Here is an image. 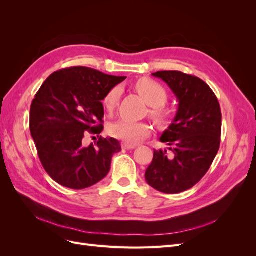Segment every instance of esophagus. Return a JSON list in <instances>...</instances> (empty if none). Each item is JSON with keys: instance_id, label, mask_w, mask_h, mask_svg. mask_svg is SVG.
Returning a JSON list of instances; mask_svg holds the SVG:
<instances>
[{"instance_id": "obj_1", "label": "esophagus", "mask_w": 256, "mask_h": 256, "mask_svg": "<svg viewBox=\"0 0 256 256\" xmlns=\"http://www.w3.org/2000/svg\"><path fill=\"white\" fill-rule=\"evenodd\" d=\"M122 147L124 150H134L136 147V145H132V144H127V143H122Z\"/></svg>"}]
</instances>
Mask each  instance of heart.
<instances>
[{"label":"heart","instance_id":"b5f03b06","mask_svg":"<svg viewBox=\"0 0 256 256\" xmlns=\"http://www.w3.org/2000/svg\"><path fill=\"white\" fill-rule=\"evenodd\" d=\"M134 88L144 102L150 108V118L158 125H164L170 120V113L162 109L168 102V92L157 82L150 79L138 80ZM122 95V88L114 86L106 92L102 99V104L106 111L113 112L118 104L120 97ZM109 132L112 136L118 138L126 143L134 144L142 141L143 138L150 134V127L146 122H136L127 120H120L110 126Z\"/></svg>","mask_w":256,"mask_h":256}]
</instances>
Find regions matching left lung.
Returning <instances> with one entry per match:
<instances>
[{
	"label": "left lung",
	"instance_id": "left-lung-1",
	"mask_svg": "<svg viewBox=\"0 0 256 256\" xmlns=\"http://www.w3.org/2000/svg\"><path fill=\"white\" fill-rule=\"evenodd\" d=\"M164 81L178 102L171 125L160 136L172 150H154L145 180L154 189L174 194L192 188L210 168L220 147L221 109L212 88L180 72L152 74Z\"/></svg>",
	"mask_w": 256,
	"mask_h": 256
}]
</instances>
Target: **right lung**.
<instances>
[{
	"instance_id": "right-lung-1",
	"label": "right lung",
	"mask_w": 256,
	"mask_h": 256,
	"mask_svg": "<svg viewBox=\"0 0 256 256\" xmlns=\"http://www.w3.org/2000/svg\"><path fill=\"white\" fill-rule=\"evenodd\" d=\"M125 79L78 66L53 72L42 83L30 106V130L54 182L81 190L109 173L113 154L122 150L120 142L100 136L95 146H84L82 140L104 130L102 99Z\"/></svg>"
}]
</instances>
